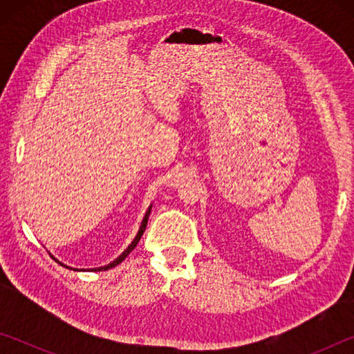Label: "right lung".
Listing matches in <instances>:
<instances>
[{"instance_id":"1","label":"right lung","mask_w":354,"mask_h":354,"mask_svg":"<svg viewBox=\"0 0 354 354\" xmlns=\"http://www.w3.org/2000/svg\"><path fill=\"white\" fill-rule=\"evenodd\" d=\"M151 207H153V205H149V207L147 209V212H145V217H143V220H142V223H140V227H139V232H137V236L134 237V241L131 242L129 245H128V248L123 251L122 254H120L115 261H112L111 263H107V266H104V267H97V268H92V272H103V270H109V268H112V267H115V266H118L120 262L122 261H124V257H127L131 251H133L136 247H137V243H139V241H140V237H142V234L143 232H145V227H147V223H148V217H149V212H151ZM53 259H55L57 263H61L62 267H65V268H71V267H68V266H65V263H62V262H59L55 256H51ZM73 270H77V268H73Z\"/></svg>"}]
</instances>
